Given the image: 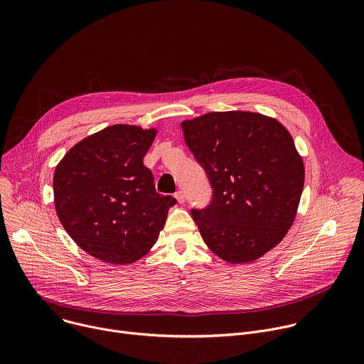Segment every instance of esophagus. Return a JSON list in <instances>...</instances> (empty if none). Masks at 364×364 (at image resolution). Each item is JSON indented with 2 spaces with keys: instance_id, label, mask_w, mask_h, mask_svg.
Instances as JSON below:
<instances>
[{
  "instance_id": "1",
  "label": "esophagus",
  "mask_w": 364,
  "mask_h": 364,
  "mask_svg": "<svg viewBox=\"0 0 364 364\" xmlns=\"http://www.w3.org/2000/svg\"><path fill=\"white\" fill-rule=\"evenodd\" d=\"M174 197L177 198V201H178L180 204H183L184 200H186V196H184V191H183V190H178V191L174 194Z\"/></svg>"
}]
</instances>
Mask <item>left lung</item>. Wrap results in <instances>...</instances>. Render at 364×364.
Listing matches in <instances>:
<instances>
[{
	"label": "left lung",
	"mask_w": 364,
	"mask_h": 364,
	"mask_svg": "<svg viewBox=\"0 0 364 364\" xmlns=\"http://www.w3.org/2000/svg\"><path fill=\"white\" fill-rule=\"evenodd\" d=\"M181 127L212 186V201L190 212L204 243L230 264L261 257L287 235L304 187L291 134L272 118L240 111Z\"/></svg>",
	"instance_id": "obj_1"
}]
</instances>
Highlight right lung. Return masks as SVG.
<instances>
[{"label": "right lung", "instance_id": "obj_1", "mask_svg": "<svg viewBox=\"0 0 364 364\" xmlns=\"http://www.w3.org/2000/svg\"><path fill=\"white\" fill-rule=\"evenodd\" d=\"M155 129L112 125L77 142L53 178L58 216L89 255L132 264L157 242L177 200L155 191L142 159Z\"/></svg>", "mask_w": 364, "mask_h": 364}]
</instances>
